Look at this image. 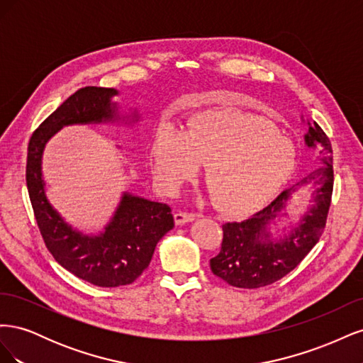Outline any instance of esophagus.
Returning <instances> with one entry per match:
<instances>
[{"mask_svg":"<svg viewBox=\"0 0 363 363\" xmlns=\"http://www.w3.org/2000/svg\"><path fill=\"white\" fill-rule=\"evenodd\" d=\"M199 216L196 213H189V212H183V211H179L174 213V219H175V224L177 225H182V224H186V223H191L194 221V219Z\"/></svg>","mask_w":363,"mask_h":363,"instance_id":"34e87169","label":"esophagus"}]
</instances>
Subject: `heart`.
<instances>
[{
    "label": "heart",
    "instance_id": "obj_1",
    "mask_svg": "<svg viewBox=\"0 0 363 363\" xmlns=\"http://www.w3.org/2000/svg\"><path fill=\"white\" fill-rule=\"evenodd\" d=\"M156 180L174 191L204 162V182L213 204L230 215L255 211L276 194L295 167V150L267 121L208 108L186 123L183 135L162 127L148 151Z\"/></svg>",
    "mask_w": 363,
    "mask_h": 363
}]
</instances>
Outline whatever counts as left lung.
<instances>
[{
  "instance_id": "left-lung-1",
  "label": "left lung",
  "mask_w": 363,
  "mask_h": 363,
  "mask_svg": "<svg viewBox=\"0 0 363 363\" xmlns=\"http://www.w3.org/2000/svg\"><path fill=\"white\" fill-rule=\"evenodd\" d=\"M306 144L320 147L321 167L248 219L223 225L221 251L211 259V269L230 286L257 289L276 283L298 267L321 238L333 194V150L330 139L316 123L309 127ZM309 182L315 184L314 206L289 237L272 243L266 227L282 211L291 192Z\"/></svg>"
}]
</instances>
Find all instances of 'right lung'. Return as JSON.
Segmentation results:
<instances>
[{"mask_svg": "<svg viewBox=\"0 0 363 363\" xmlns=\"http://www.w3.org/2000/svg\"><path fill=\"white\" fill-rule=\"evenodd\" d=\"M112 87L87 86L74 92L33 131L27 151L26 180L39 232L60 265L95 286L116 288L144 272L159 240L174 227L171 207L125 194L101 236H84L63 223L43 189L40 162L47 140L69 124L101 123L115 118Z\"/></svg>", "mask_w": 363, "mask_h": 363, "instance_id": "right-lung-1", "label": "right lung"}]
</instances>
